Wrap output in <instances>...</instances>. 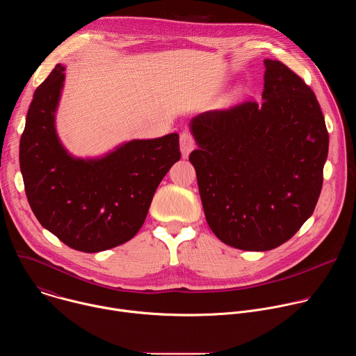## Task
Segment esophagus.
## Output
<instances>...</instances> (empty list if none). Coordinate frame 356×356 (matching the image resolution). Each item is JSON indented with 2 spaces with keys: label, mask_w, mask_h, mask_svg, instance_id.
Here are the masks:
<instances>
[{
  "label": "esophagus",
  "mask_w": 356,
  "mask_h": 356,
  "mask_svg": "<svg viewBox=\"0 0 356 356\" xmlns=\"http://www.w3.org/2000/svg\"><path fill=\"white\" fill-rule=\"evenodd\" d=\"M194 147H195L194 136L188 131L181 132V135H180V152H181V156L187 158L190 155V152Z\"/></svg>",
  "instance_id": "1"
}]
</instances>
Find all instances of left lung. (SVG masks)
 Wrapping results in <instances>:
<instances>
[{"mask_svg":"<svg viewBox=\"0 0 356 356\" xmlns=\"http://www.w3.org/2000/svg\"><path fill=\"white\" fill-rule=\"evenodd\" d=\"M259 104L246 99L190 121L206 220L224 243L270 250L289 241L318 201L328 131L313 90L279 60L265 59Z\"/></svg>","mask_w":356,"mask_h":356,"instance_id":"8db88e82","label":"left lung"}]
</instances>
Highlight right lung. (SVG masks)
<instances>
[{"mask_svg": "<svg viewBox=\"0 0 356 356\" xmlns=\"http://www.w3.org/2000/svg\"><path fill=\"white\" fill-rule=\"evenodd\" d=\"M65 67L36 88L19 142L29 206L43 228L67 246L92 253L136 235L152 198L180 159L179 135L134 139L103 158H73L59 140L55 115Z\"/></svg>", "mask_w": 356, "mask_h": 356, "instance_id": "add662e5", "label": "right lung"}]
</instances>
